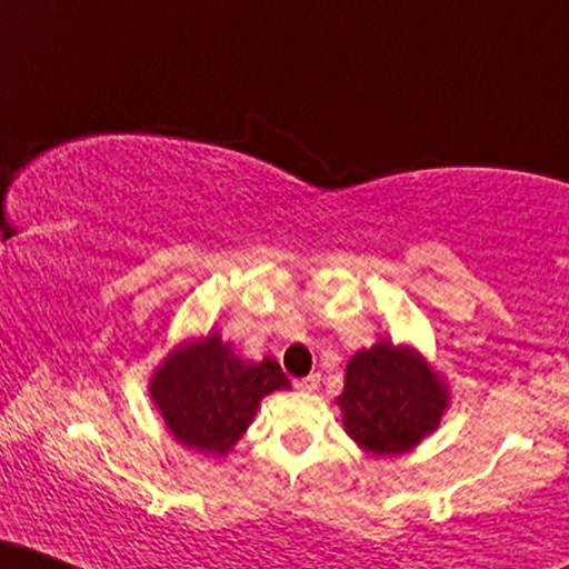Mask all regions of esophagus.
<instances>
[{
	"label": "esophagus",
	"mask_w": 569,
	"mask_h": 569,
	"mask_svg": "<svg viewBox=\"0 0 569 569\" xmlns=\"http://www.w3.org/2000/svg\"><path fill=\"white\" fill-rule=\"evenodd\" d=\"M318 388H321V375H307L297 380V390H302V393H316Z\"/></svg>",
	"instance_id": "1"
}]
</instances>
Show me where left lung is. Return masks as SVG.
Returning a JSON list of instances; mask_svg holds the SVG:
<instances>
[{"label": "left lung", "mask_w": 569, "mask_h": 569, "mask_svg": "<svg viewBox=\"0 0 569 569\" xmlns=\"http://www.w3.org/2000/svg\"><path fill=\"white\" fill-rule=\"evenodd\" d=\"M337 403L345 430L358 447L396 457L439 428L449 390L415 348L380 339L350 358Z\"/></svg>", "instance_id": "1"}]
</instances>
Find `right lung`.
I'll return each instance as SVG.
<instances>
[{
  "label": "right lung",
  "instance_id": "1",
  "mask_svg": "<svg viewBox=\"0 0 569 569\" xmlns=\"http://www.w3.org/2000/svg\"><path fill=\"white\" fill-rule=\"evenodd\" d=\"M291 382L276 358L243 361L219 331L168 352L149 380V396L176 441L202 455H227L246 433L259 401Z\"/></svg>",
  "mask_w": 569,
  "mask_h": 569
}]
</instances>
